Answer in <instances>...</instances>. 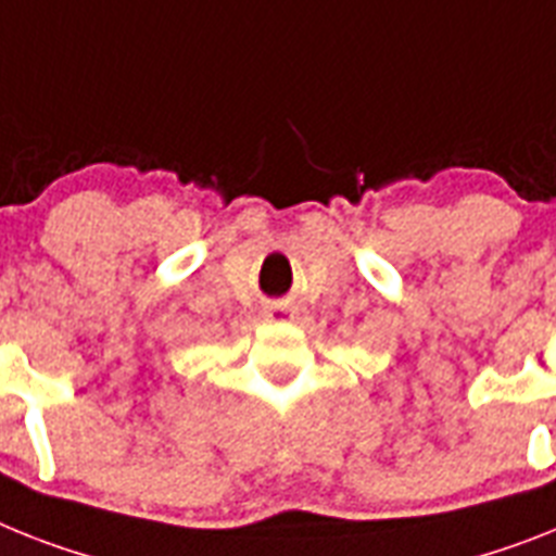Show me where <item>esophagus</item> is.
Wrapping results in <instances>:
<instances>
[{"label": "esophagus", "instance_id": "1", "mask_svg": "<svg viewBox=\"0 0 556 556\" xmlns=\"http://www.w3.org/2000/svg\"><path fill=\"white\" fill-rule=\"evenodd\" d=\"M275 309H283V306H273V309H269V312H275Z\"/></svg>", "mask_w": 556, "mask_h": 556}]
</instances>
